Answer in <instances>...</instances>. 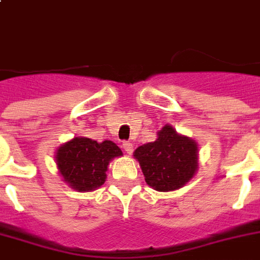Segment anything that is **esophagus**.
<instances>
[{
    "instance_id": "obj_1",
    "label": "esophagus",
    "mask_w": 260,
    "mask_h": 260,
    "mask_svg": "<svg viewBox=\"0 0 260 260\" xmlns=\"http://www.w3.org/2000/svg\"><path fill=\"white\" fill-rule=\"evenodd\" d=\"M122 148H124V151H125L126 154H132V152H134V144L131 142L122 143Z\"/></svg>"
}]
</instances>
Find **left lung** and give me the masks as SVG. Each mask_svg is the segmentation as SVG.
<instances>
[{"instance_id": "8db88e82", "label": "left lung", "mask_w": 260, "mask_h": 260, "mask_svg": "<svg viewBox=\"0 0 260 260\" xmlns=\"http://www.w3.org/2000/svg\"><path fill=\"white\" fill-rule=\"evenodd\" d=\"M134 156L146 177L147 185L158 191H173L194 177L198 169V147L171 125L158 132L155 142L136 148Z\"/></svg>"}]
</instances>
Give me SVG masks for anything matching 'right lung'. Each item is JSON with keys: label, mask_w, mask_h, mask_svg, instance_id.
<instances>
[{"label": "right lung", "mask_w": 260, "mask_h": 260, "mask_svg": "<svg viewBox=\"0 0 260 260\" xmlns=\"http://www.w3.org/2000/svg\"><path fill=\"white\" fill-rule=\"evenodd\" d=\"M122 152L110 140L97 143L89 138H74L56 151L55 160L63 181L77 191H93L104 185L108 165Z\"/></svg>", "instance_id": "1"}]
</instances>
